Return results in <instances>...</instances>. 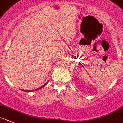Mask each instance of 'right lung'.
Instances as JSON below:
<instances>
[{
  "instance_id": "1",
  "label": "right lung",
  "mask_w": 123,
  "mask_h": 123,
  "mask_svg": "<svg viewBox=\"0 0 123 123\" xmlns=\"http://www.w3.org/2000/svg\"><path fill=\"white\" fill-rule=\"evenodd\" d=\"M47 83H48V82H47V83H45V85H43L42 86H41V87H40V88H37V89H35V90H23V91H25V92H32V91H35V90H36V91H37V90H38V89H41V88H43L44 86H45V85H46V84H47Z\"/></svg>"
}]
</instances>
